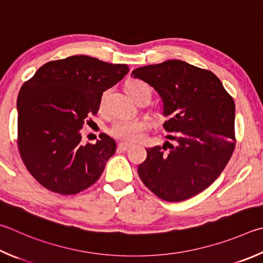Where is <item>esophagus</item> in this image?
Masks as SVG:
<instances>
[{
	"mask_svg": "<svg viewBox=\"0 0 263 263\" xmlns=\"http://www.w3.org/2000/svg\"><path fill=\"white\" fill-rule=\"evenodd\" d=\"M131 146L132 145L131 144H127V142H119V144H118V149L119 151H127Z\"/></svg>",
	"mask_w": 263,
	"mask_h": 263,
	"instance_id": "1",
	"label": "esophagus"
}]
</instances>
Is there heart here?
I'll use <instances>...</instances> for the list:
<instances>
[{"mask_svg": "<svg viewBox=\"0 0 263 263\" xmlns=\"http://www.w3.org/2000/svg\"><path fill=\"white\" fill-rule=\"evenodd\" d=\"M125 89L127 94L130 95L132 99L137 100L139 97L144 94H152V89L149 85L139 79H132L128 80L125 85ZM108 90L103 92L101 98H100L99 108L102 110L104 108V103H106ZM147 124L141 118H122L117 119V121L112 124L110 127V135L117 139L125 140V141H137L142 137V132L146 128Z\"/></svg>", "mask_w": 263, "mask_h": 263, "instance_id": "1", "label": "heart"}]
</instances>
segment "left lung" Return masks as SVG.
<instances>
[{"mask_svg": "<svg viewBox=\"0 0 263 263\" xmlns=\"http://www.w3.org/2000/svg\"><path fill=\"white\" fill-rule=\"evenodd\" d=\"M157 90L173 144L147 148L138 174L156 197L184 201L211 186L236 147L235 101L212 71L179 60L132 71Z\"/></svg>", "mask_w": 263, "mask_h": 263, "instance_id": "8db88e82", "label": "left lung"}]
</instances>
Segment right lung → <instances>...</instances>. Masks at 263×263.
<instances>
[{"label": "right lung", "instance_id": "right-lung-1", "mask_svg": "<svg viewBox=\"0 0 263 263\" xmlns=\"http://www.w3.org/2000/svg\"><path fill=\"white\" fill-rule=\"evenodd\" d=\"M76 55L48 62L23 84L18 94L17 146L36 181L62 195L88 189L103 173L116 142L101 133L97 144L82 142V130L97 115L102 93L128 72Z\"/></svg>", "mask_w": 263, "mask_h": 263}]
</instances>
